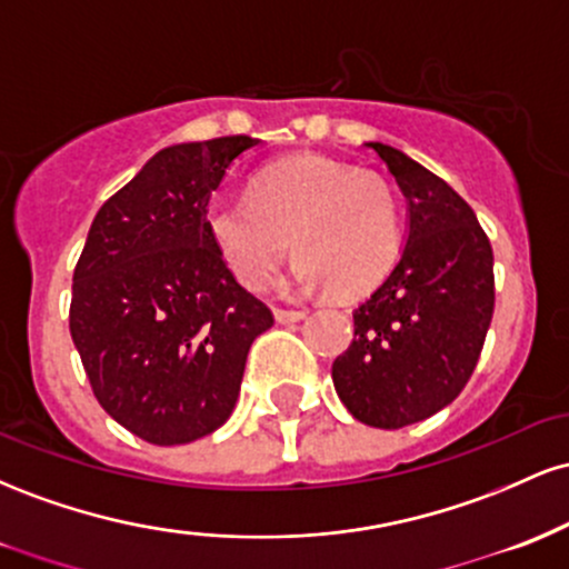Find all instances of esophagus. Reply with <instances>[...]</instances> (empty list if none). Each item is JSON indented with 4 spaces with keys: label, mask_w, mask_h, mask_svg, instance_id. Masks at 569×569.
<instances>
[{
    "label": "esophagus",
    "mask_w": 569,
    "mask_h": 569,
    "mask_svg": "<svg viewBox=\"0 0 569 569\" xmlns=\"http://www.w3.org/2000/svg\"><path fill=\"white\" fill-rule=\"evenodd\" d=\"M307 316L305 310H286V307H276V321L278 323H297Z\"/></svg>",
    "instance_id": "34e87169"
}]
</instances>
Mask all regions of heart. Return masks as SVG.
Listing matches in <instances>:
<instances>
[{
  "mask_svg": "<svg viewBox=\"0 0 569 569\" xmlns=\"http://www.w3.org/2000/svg\"><path fill=\"white\" fill-rule=\"evenodd\" d=\"M206 230L232 276L253 291L270 283L291 243L302 257L299 283H326L337 299L375 291L401 251L388 181L318 154L262 168L248 198L208 202Z\"/></svg>",
  "mask_w": 569,
  "mask_h": 569,
  "instance_id": "obj_1",
  "label": "heart"
}]
</instances>
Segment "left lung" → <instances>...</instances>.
I'll use <instances>...</instances> for the list:
<instances>
[{"mask_svg":"<svg viewBox=\"0 0 569 569\" xmlns=\"http://www.w3.org/2000/svg\"><path fill=\"white\" fill-rule=\"evenodd\" d=\"M371 152L409 202L401 259L352 310L350 348L331 377L356 420L396 430L441 411L471 380L495 312L492 246L447 181L393 147Z\"/></svg>","mask_w":569,"mask_h":569,"instance_id":"left-lung-1","label":"left lung"}]
</instances>
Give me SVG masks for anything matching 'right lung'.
Returning <instances> with one entry per match:
<instances>
[{
  "mask_svg": "<svg viewBox=\"0 0 569 569\" xmlns=\"http://www.w3.org/2000/svg\"><path fill=\"white\" fill-rule=\"evenodd\" d=\"M248 136L160 149L98 208L74 267L69 331L103 411L173 447L232 415L251 342L272 310L238 283L206 208Z\"/></svg>",
  "mask_w": 569,
  "mask_h": 569,
  "instance_id": "add662e5",
  "label": "right lung"
}]
</instances>
